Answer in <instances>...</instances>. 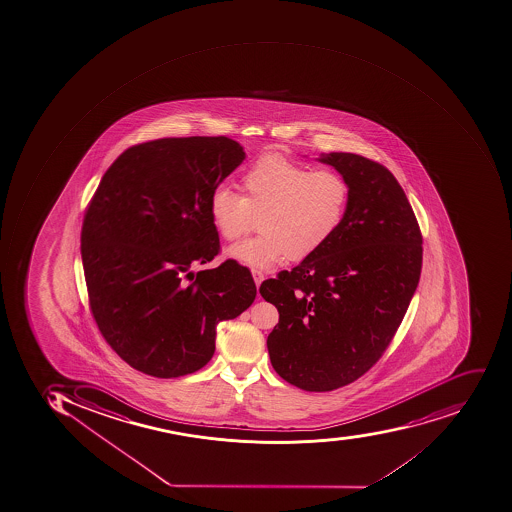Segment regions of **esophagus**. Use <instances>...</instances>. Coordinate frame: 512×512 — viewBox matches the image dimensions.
Wrapping results in <instances>:
<instances>
[{"label":"esophagus","mask_w":512,"mask_h":512,"mask_svg":"<svg viewBox=\"0 0 512 512\" xmlns=\"http://www.w3.org/2000/svg\"><path fill=\"white\" fill-rule=\"evenodd\" d=\"M252 276H254L255 286H257L258 289L263 279H265V274H263L262 271L252 270Z\"/></svg>","instance_id":"esophagus-1"}]
</instances>
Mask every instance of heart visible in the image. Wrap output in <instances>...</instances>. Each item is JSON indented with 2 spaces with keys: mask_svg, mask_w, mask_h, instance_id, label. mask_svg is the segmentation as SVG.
Here are the masks:
<instances>
[{
  "mask_svg": "<svg viewBox=\"0 0 512 512\" xmlns=\"http://www.w3.org/2000/svg\"><path fill=\"white\" fill-rule=\"evenodd\" d=\"M242 195L220 185L210 195L215 230L241 238L260 215L254 238L226 249V257L268 270L284 258L303 260L335 236L346 215L349 185L338 172L313 171L278 153L258 158L241 177Z\"/></svg>",
  "mask_w": 512,
  "mask_h": 512,
  "instance_id": "b5f03b06",
  "label": "heart"
}]
</instances>
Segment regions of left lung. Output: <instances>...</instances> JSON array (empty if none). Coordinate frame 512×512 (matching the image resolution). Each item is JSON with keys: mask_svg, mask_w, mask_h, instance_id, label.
<instances>
[{"mask_svg": "<svg viewBox=\"0 0 512 512\" xmlns=\"http://www.w3.org/2000/svg\"><path fill=\"white\" fill-rule=\"evenodd\" d=\"M349 185L337 233L294 270L260 286L279 311L266 345L290 385L324 393L353 383L385 353L420 281L423 239L394 175L364 156L322 153Z\"/></svg>", "mask_w": 512, "mask_h": 512, "instance_id": "8db88e82", "label": "left lung"}]
</instances>
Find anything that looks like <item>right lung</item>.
<instances>
[{
  "label": "right lung",
  "mask_w": 512,
  "mask_h": 512,
  "mask_svg": "<svg viewBox=\"0 0 512 512\" xmlns=\"http://www.w3.org/2000/svg\"><path fill=\"white\" fill-rule=\"evenodd\" d=\"M246 158L228 137H171L124 151L100 180L81 231L92 314L108 345L139 372L203 369L218 322L254 303L238 263L191 270L220 249L212 191Z\"/></svg>",
  "instance_id": "right-lung-1"
}]
</instances>
